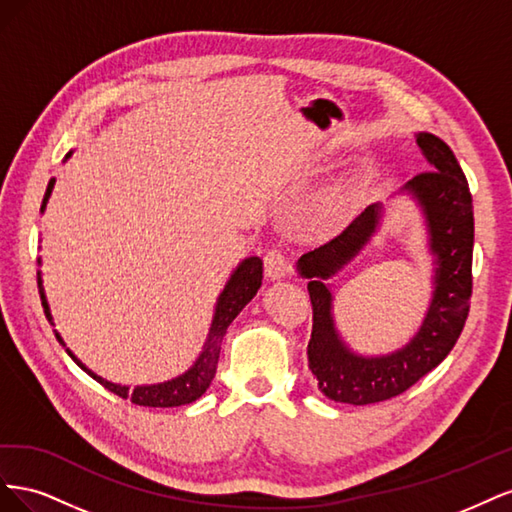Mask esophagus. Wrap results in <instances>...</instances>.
Segmentation results:
<instances>
[{
	"mask_svg": "<svg viewBox=\"0 0 512 512\" xmlns=\"http://www.w3.org/2000/svg\"><path fill=\"white\" fill-rule=\"evenodd\" d=\"M292 271L290 258L282 250H269L265 254V273L269 280H280Z\"/></svg>",
	"mask_w": 512,
	"mask_h": 512,
	"instance_id": "obj_1",
	"label": "esophagus"
}]
</instances>
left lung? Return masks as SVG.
<instances>
[{
	"mask_svg": "<svg viewBox=\"0 0 512 512\" xmlns=\"http://www.w3.org/2000/svg\"><path fill=\"white\" fill-rule=\"evenodd\" d=\"M416 143L423 149L431 170L416 175L406 190L423 207L438 269L427 318L412 342L395 354L363 359L342 344L333 327V297L324 280L359 254L374 235L380 205L367 207L335 239L303 254L299 260V271L309 280L307 292L312 301V339L307 344L309 369L318 380V389L342 404H378L408 391L446 359L470 314L474 209L468 179L442 138L421 132Z\"/></svg>",
	"mask_w": 512,
	"mask_h": 512,
	"instance_id": "1",
	"label": "left lung"
}]
</instances>
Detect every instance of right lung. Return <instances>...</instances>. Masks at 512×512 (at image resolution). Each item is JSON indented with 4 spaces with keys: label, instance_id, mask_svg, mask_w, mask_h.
Returning <instances> with one entry per match:
<instances>
[{
    "label": "right lung",
    "instance_id": "1",
    "mask_svg": "<svg viewBox=\"0 0 512 512\" xmlns=\"http://www.w3.org/2000/svg\"><path fill=\"white\" fill-rule=\"evenodd\" d=\"M70 156V153H68ZM53 190V179L49 181V188H46L44 200H42V209L46 205V200H49ZM262 284V260L260 258H247L243 260L239 269L232 273L230 282L226 284L224 292L220 294V301L218 307H215V316L211 322V331H209V339L205 344L203 354L198 356V361L194 363V367L190 371H185L183 376L164 382V384H153V386H136L134 391H130L128 386H119L113 382H106L100 376H96L94 371H89L76 356L66 350L72 361L79 365L83 371L94 378L96 382H100L104 389H108L111 393L123 397V399H130L132 404L136 406H145V408H175V406H185V404H192L200 395H203L209 384L215 376V367H218V359H220V348H222V339L226 335L228 324L237 318V314L241 309L254 299V294L258 292ZM38 290H40V299H42V307H44V314L46 320L51 322V312H49V305H46L44 299V290H42V277L38 273ZM55 337L61 342L59 333H55Z\"/></svg>",
    "mask_w": 512,
    "mask_h": 512
}]
</instances>
